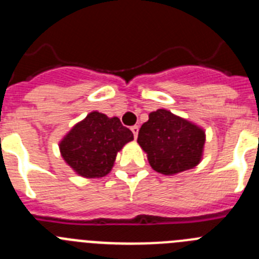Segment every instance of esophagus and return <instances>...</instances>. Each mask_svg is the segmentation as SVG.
Instances as JSON below:
<instances>
[{
	"label": "esophagus",
	"mask_w": 259,
	"mask_h": 259,
	"mask_svg": "<svg viewBox=\"0 0 259 259\" xmlns=\"http://www.w3.org/2000/svg\"><path fill=\"white\" fill-rule=\"evenodd\" d=\"M131 131L132 134H134L135 139H137V135H139V125H134V127H131Z\"/></svg>",
	"instance_id": "34e87169"
}]
</instances>
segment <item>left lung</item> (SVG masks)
<instances>
[{
    "instance_id": "8db88e82",
    "label": "left lung",
    "mask_w": 259,
    "mask_h": 259,
    "mask_svg": "<svg viewBox=\"0 0 259 259\" xmlns=\"http://www.w3.org/2000/svg\"><path fill=\"white\" fill-rule=\"evenodd\" d=\"M205 141L202 127L166 109L152 111L137 137L153 170L163 175H175L197 166Z\"/></svg>"
}]
</instances>
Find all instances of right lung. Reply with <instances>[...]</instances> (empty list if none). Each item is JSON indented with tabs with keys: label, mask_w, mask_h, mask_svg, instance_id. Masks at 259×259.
I'll use <instances>...</instances> for the list:
<instances>
[{
	"label": "right lung",
	"mask_w": 259,
	"mask_h": 259,
	"mask_svg": "<svg viewBox=\"0 0 259 259\" xmlns=\"http://www.w3.org/2000/svg\"><path fill=\"white\" fill-rule=\"evenodd\" d=\"M132 140L134 134L119 118L92 111L63 136L59 152L79 176L102 178L111 171L118 152Z\"/></svg>",
	"instance_id": "1"
}]
</instances>
